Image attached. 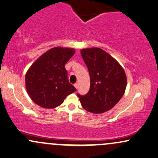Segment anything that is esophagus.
<instances>
[{
    "label": "esophagus",
    "mask_w": 158,
    "mask_h": 158,
    "mask_svg": "<svg viewBox=\"0 0 158 158\" xmlns=\"http://www.w3.org/2000/svg\"><path fill=\"white\" fill-rule=\"evenodd\" d=\"M74 86H75V87L76 89H77V87H78V83H75V84H74Z\"/></svg>",
    "instance_id": "34e87169"
}]
</instances>
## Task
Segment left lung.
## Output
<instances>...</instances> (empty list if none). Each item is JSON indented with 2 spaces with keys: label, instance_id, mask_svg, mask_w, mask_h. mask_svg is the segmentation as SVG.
<instances>
[{
  "label": "left lung",
  "instance_id": "obj_1",
  "mask_svg": "<svg viewBox=\"0 0 158 158\" xmlns=\"http://www.w3.org/2000/svg\"><path fill=\"white\" fill-rule=\"evenodd\" d=\"M81 53L89 73L90 88L88 93L77 94V97L88 112H106L118 103L125 92V72L110 55L99 48L84 49Z\"/></svg>",
  "mask_w": 158,
  "mask_h": 158
}]
</instances>
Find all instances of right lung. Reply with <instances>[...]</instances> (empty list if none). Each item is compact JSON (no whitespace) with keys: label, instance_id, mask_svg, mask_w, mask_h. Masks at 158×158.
Returning <instances> with one entry per match:
<instances>
[{"label":"right lung","instance_id":"obj_1","mask_svg":"<svg viewBox=\"0 0 158 158\" xmlns=\"http://www.w3.org/2000/svg\"><path fill=\"white\" fill-rule=\"evenodd\" d=\"M75 50L55 47L42 55L26 74V88L36 104L52 109L63 103L76 89L69 82L65 64L73 56Z\"/></svg>","mask_w":158,"mask_h":158}]
</instances>
